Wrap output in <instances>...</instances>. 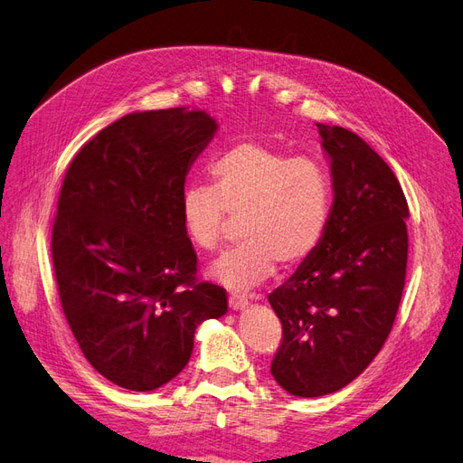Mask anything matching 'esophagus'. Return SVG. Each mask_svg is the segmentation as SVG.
I'll use <instances>...</instances> for the list:
<instances>
[{
    "instance_id": "obj_1",
    "label": "esophagus",
    "mask_w": 463,
    "mask_h": 463,
    "mask_svg": "<svg viewBox=\"0 0 463 463\" xmlns=\"http://www.w3.org/2000/svg\"><path fill=\"white\" fill-rule=\"evenodd\" d=\"M249 305V299L245 296H237V293H232L230 296V307L233 311H243Z\"/></svg>"
}]
</instances>
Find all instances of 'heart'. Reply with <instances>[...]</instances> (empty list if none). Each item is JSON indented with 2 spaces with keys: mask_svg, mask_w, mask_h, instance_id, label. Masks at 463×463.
I'll return each instance as SVG.
<instances>
[{
  "mask_svg": "<svg viewBox=\"0 0 463 463\" xmlns=\"http://www.w3.org/2000/svg\"><path fill=\"white\" fill-rule=\"evenodd\" d=\"M213 187L189 185L181 194V223L189 241L214 250L223 240L226 213L243 216V243L220 257L213 276L233 289L269 279L278 264L296 269L325 240L332 213L326 167L257 141L223 150L208 165Z\"/></svg>",
  "mask_w": 463,
  "mask_h": 463,
  "instance_id": "heart-1",
  "label": "heart"
}]
</instances>
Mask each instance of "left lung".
Segmentation results:
<instances>
[{
  "mask_svg": "<svg viewBox=\"0 0 463 463\" xmlns=\"http://www.w3.org/2000/svg\"><path fill=\"white\" fill-rule=\"evenodd\" d=\"M334 203L325 240L269 301L282 322L270 373L291 396L347 386L381 352L408 266L410 208L390 165L363 138L317 123Z\"/></svg>",
  "mask_w": 463,
  "mask_h": 463,
  "instance_id": "8db88e82",
  "label": "left lung"
}]
</instances>
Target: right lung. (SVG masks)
Listing matches in <instances>:
<instances>
[{
  "label": "right lung",
  "instance_id": "1",
  "mask_svg": "<svg viewBox=\"0 0 463 463\" xmlns=\"http://www.w3.org/2000/svg\"><path fill=\"white\" fill-rule=\"evenodd\" d=\"M216 129L203 109L135 111L65 174L52 230L60 301L87 361L121 388L170 383L201 322L228 313L226 289L197 282L181 223L185 177Z\"/></svg>",
  "mask_w": 463,
  "mask_h": 463
}]
</instances>
